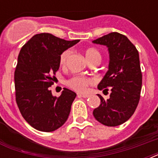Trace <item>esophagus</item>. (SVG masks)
Listing matches in <instances>:
<instances>
[{
    "mask_svg": "<svg viewBox=\"0 0 158 158\" xmlns=\"http://www.w3.org/2000/svg\"><path fill=\"white\" fill-rule=\"evenodd\" d=\"M78 96L81 97V98H89V94H78Z\"/></svg>",
    "mask_w": 158,
    "mask_h": 158,
    "instance_id": "obj_1",
    "label": "esophagus"
}]
</instances>
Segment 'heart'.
<instances>
[{"label":"heart","mask_w":158,"mask_h":158,"mask_svg":"<svg viewBox=\"0 0 158 158\" xmlns=\"http://www.w3.org/2000/svg\"><path fill=\"white\" fill-rule=\"evenodd\" d=\"M70 50H65L60 54V64L62 66H64L67 63V60L69 59L70 56ZM86 59L89 63L94 61L95 60H101L102 56L101 53L95 48H88L84 52ZM94 83V79L86 76H81V75H74L71 77L66 81V84L70 88L74 89L75 91L79 92V93H84L87 91L88 87Z\"/></svg>","instance_id":"b5f03b06"}]
</instances>
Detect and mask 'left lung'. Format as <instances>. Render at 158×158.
I'll use <instances>...</instances> for the list:
<instances>
[{"instance_id": "obj_1", "label": "left lung", "mask_w": 158, "mask_h": 158, "mask_svg": "<svg viewBox=\"0 0 158 158\" xmlns=\"http://www.w3.org/2000/svg\"><path fill=\"white\" fill-rule=\"evenodd\" d=\"M93 43L108 48V70L98 89L111 91L107 100L98 94L101 104L94 109L93 114L102 125L117 126L132 116L139 102L142 72L139 52L126 36L116 32L98 38Z\"/></svg>"}]
</instances>
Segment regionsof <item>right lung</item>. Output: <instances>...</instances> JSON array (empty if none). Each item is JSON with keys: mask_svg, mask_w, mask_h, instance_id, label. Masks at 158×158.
Instances as JSON below:
<instances>
[{"mask_svg": "<svg viewBox=\"0 0 158 158\" xmlns=\"http://www.w3.org/2000/svg\"><path fill=\"white\" fill-rule=\"evenodd\" d=\"M79 42L43 33L21 48L15 71V99L22 116L36 130L52 132L68 119L76 94L64 88L56 98L49 88L56 79L60 54Z\"/></svg>", "mask_w": 158, "mask_h": 158, "instance_id": "right-lung-1", "label": "right lung"}]
</instances>
